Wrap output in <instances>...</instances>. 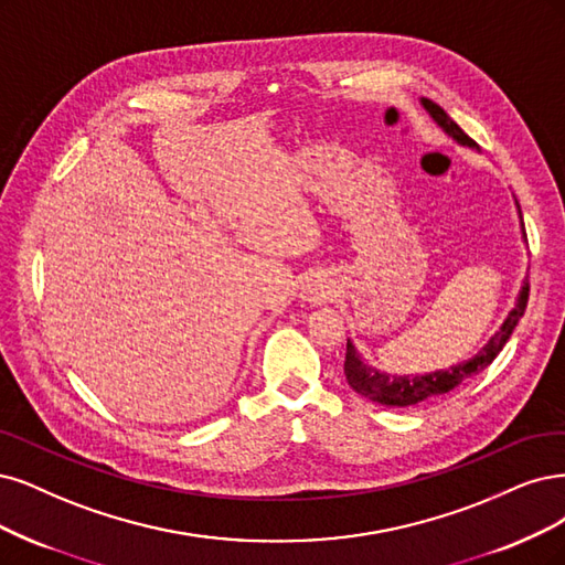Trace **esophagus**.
Masks as SVG:
<instances>
[{"mask_svg":"<svg viewBox=\"0 0 565 565\" xmlns=\"http://www.w3.org/2000/svg\"><path fill=\"white\" fill-rule=\"evenodd\" d=\"M301 297L306 301H318V303L327 301V299L334 297V285L327 276L316 274V276L306 278V282L301 285Z\"/></svg>","mask_w":565,"mask_h":565,"instance_id":"obj_1","label":"esophagus"}]
</instances>
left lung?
Returning a JSON list of instances; mask_svg holds the SVG:
<instances>
[{
    "instance_id": "1",
    "label": "left lung",
    "mask_w": 565,
    "mask_h": 565,
    "mask_svg": "<svg viewBox=\"0 0 565 565\" xmlns=\"http://www.w3.org/2000/svg\"><path fill=\"white\" fill-rule=\"evenodd\" d=\"M420 105L454 142H458L460 147H470V149L479 151L477 142L472 138H468V135L462 132V128L439 105L427 100V97H420ZM514 205H516V215H519L521 238H523V243H526V228H523V217H521V207H519L516 199H514ZM526 301H529V278H523L521 287H519V295L514 299V306L510 308V313L504 316L498 332L477 350V355H472L465 362L446 366V369H437V372H427V374H408V376L406 374H385V372H381V369L366 364L362 360V355L358 353L353 341L348 339L345 362H343L345 381L358 395L372 399L376 404H383V406H416L427 399L441 397L446 393H451L454 387H458L462 381H468V379L477 376L479 372H483V369L495 360L502 345L508 343V339L512 337L516 322L523 318Z\"/></svg>"
}]
</instances>
